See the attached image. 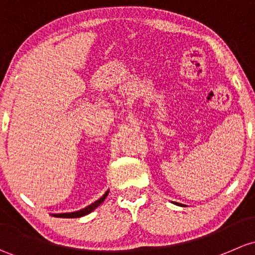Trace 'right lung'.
I'll return each mask as SVG.
<instances>
[{
  "instance_id": "add662e5",
  "label": "right lung",
  "mask_w": 255,
  "mask_h": 255,
  "mask_svg": "<svg viewBox=\"0 0 255 255\" xmlns=\"http://www.w3.org/2000/svg\"><path fill=\"white\" fill-rule=\"evenodd\" d=\"M108 193H109V191H107V193L104 194V195L102 196L101 199H98V200L94 201L93 204H91V205H89V206L85 207V209L80 210V211L67 212V214H54V216L55 217H65V219H75V217H82V216H85V215L91 214V212L93 211V210L96 209V207H98L102 203H103L104 200H106V198H107V195H108Z\"/></svg>"
}]
</instances>
